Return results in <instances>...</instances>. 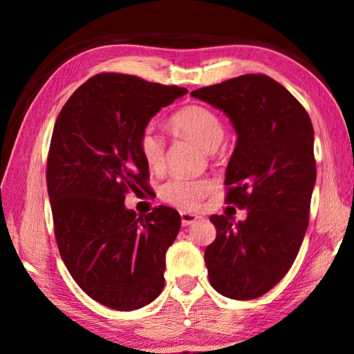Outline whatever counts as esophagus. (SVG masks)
Here are the masks:
<instances>
[{
    "mask_svg": "<svg viewBox=\"0 0 354 354\" xmlns=\"http://www.w3.org/2000/svg\"><path fill=\"white\" fill-rule=\"evenodd\" d=\"M201 218V215L198 214H192V212H181V221H183V226H189L192 223H195V221H198Z\"/></svg>",
    "mask_w": 354,
    "mask_h": 354,
    "instance_id": "1",
    "label": "esophagus"
}]
</instances>
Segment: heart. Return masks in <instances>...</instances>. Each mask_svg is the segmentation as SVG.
Listing matches in <instances>:
<instances>
[{"label":"heart","mask_w":354,"mask_h":354,"mask_svg":"<svg viewBox=\"0 0 354 354\" xmlns=\"http://www.w3.org/2000/svg\"><path fill=\"white\" fill-rule=\"evenodd\" d=\"M171 124L179 133L190 136L209 151L217 148L225 137L221 118L214 111L200 104H190L173 113ZM139 149L145 164L151 170H160L165 162V140L153 123H148L139 136ZM212 184L206 179L170 178L159 189L165 203L181 209H194L209 194Z\"/></svg>","instance_id":"heart-1"}]
</instances>
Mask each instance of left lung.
<instances>
[{
	"label": "left lung",
	"mask_w": 354,
	"mask_h": 354,
	"mask_svg": "<svg viewBox=\"0 0 354 354\" xmlns=\"http://www.w3.org/2000/svg\"><path fill=\"white\" fill-rule=\"evenodd\" d=\"M223 111L237 133L226 167L232 221L211 215L217 237L205 250L209 283L232 299L262 297L289 272L306 234L317 167L314 128L299 101L266 75H242L190 93Z\"/></svg>",
	"instance_id": "8db88e82"
}]
</instances>
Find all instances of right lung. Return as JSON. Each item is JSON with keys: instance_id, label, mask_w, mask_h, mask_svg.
<instances>
[{"instance_id": "right-lung-1", "label": "right lung", "mask_w": 354, "mask_h": 354, "mask_svg": "<svg viewBox=\"0 0 354 354\" xmlns=\"http://www.w3.org/2000/svg\"><path fill=\"white\" fill-rule=\"evenodd\" d=\"M187 88L122 73L92 76L62 107L46 164L55 234L76 284L104 306L134 310L164 289L165 253L181 227L169 206L137 215L129 190L148 187L139 136Z\"/></svg>"}]
</instances>
